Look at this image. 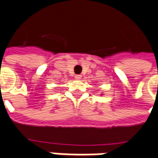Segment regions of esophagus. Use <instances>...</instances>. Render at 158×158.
I'll use <instances>...</instances> for the list:
<instances>
[{"label":"esophagus","instance_id":"esophagus-1","mask_svg":"<svg viewBox=\"0 0 158 158\" xmlns=\"http://www.w3.org/2000/svg\"><path fill=\"white\" fill-rule=\"evenodd\" d=\"M81 78V75H77V76H75V79H76V80H80Z\"/></svg>","mask_w":158,"mask_h":158}]
</instances>
